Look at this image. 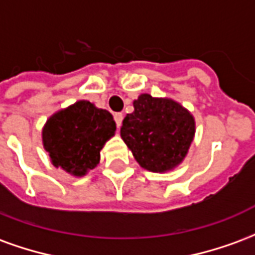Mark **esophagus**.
<instances>
[{
    "instance_id": "obj_1",
    "label": "esophagus",
    "mask_w": 255,
    "mask_h": 255,
    "mask_svg": "<svg viewBox=\"0 0 255 255\" xmlns=\"http://www.w3.org/2000/svg\"><path fill=\"white\" fill-rule=\"evenodd\" d=\"M113 117H115V122H116L117 127H120L123 123V119H124L123 113H120V112H119V113H115V115H113Z\"/></svg>"
}]
</instances>
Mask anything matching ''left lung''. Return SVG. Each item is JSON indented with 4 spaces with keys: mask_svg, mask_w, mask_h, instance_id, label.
Segmentation results:
<instances>
[{
    "mask_svg": "<svg viewBox=\"0 0 255 255\" xmlns=\"http://www.w3.org/2000/svg\"><path fill=\"white\" fill-rule=\"evenodd\" d=\"M123 140L135 160L150 172H168L182 164L195 135L190 112L171 98L140 94L123 120Z\"/></svg>",
    "mask_w": 255,
    "mask_h": 255,
    "instance_id": "obj_1",
    "label": "left lung"
}]
</instances>
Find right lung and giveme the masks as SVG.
<instances>
[{
  "mask_svg": "<svg viewBox=\"0 0 255 255\" xmlns=\"http://www.w3.org/2000/svg\"><path fill=\"white\" fill-rule=\"evenodd\" d=\"M115 131L109 112L82 100L47 119L42 142L53 165L82 177L98 165L100 151Z\"/></svg>",
  "mask_w": 255,
  "mask_h": 255,
  "instance_id": "obj_1",
  "label": "right lung"
}]
</instances>
